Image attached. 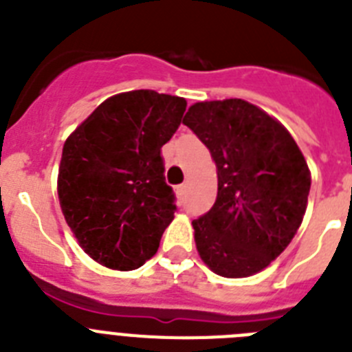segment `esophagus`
Listing matches in <instances>:
<instances>
[{"mask_svg": "<svg viewBox=\"0 0 352 352\" xmlns=\"http://www.w3.org/2000/svg\"><path fill=\"white\" fill-rule=\"evenodd\" d=\"M185 194H186V185H185V183H183V185L176 186V195H178L179 201H182V199L185 197Z\"/></svg>", "mask_w": 352, "mask_h": 352, "instance_id": "esophagus-1", "label": "esophagus"}]
</instances>
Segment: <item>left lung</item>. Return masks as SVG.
<instances>
[{"mask_svg":"<svg viewBox=\"0 0 352 352\" xmlns=\"http://www.w3.org/2000/svg\"><path fill=\"white\" fill-rule=\"evenodd\" d=\"M210 149L219 192L192 222L201 259L211 272L241 278L285 250L301 226L310 170L291 133L241 98L199 102L183 118Z\"/></svg>","mask_w":352,"mask_h":352,"instance_id":"1","label":"left lung"}]
</instances>
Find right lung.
Returning a JSON list of instances; mask_svg holds the SVG:
<instances>
[{
    "mask_svg": "<svg viewBox=\"0 0 352 352\" xmlns=\"http://www.w3.org/2000/svg\"><path fill=\"white\" fill-rule=\"evenodd\" d=\"M185 98L153 89L102 102L65 141L58 195L68 227L91 259L135 270L155 256L173 222L162 146L182 123Z\"/></svg>",
    "mask_w": 352,
    "mask_h": 352,
    "instance_id": "1",
    "label": "right lung"
}]
</instances>
